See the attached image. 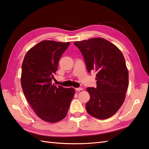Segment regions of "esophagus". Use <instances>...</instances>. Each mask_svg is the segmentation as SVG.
I'll use <instances>...</instances> for the list:
<instances>
[{
	"label": "esophagus",
	"mask_w": 149,
	"mask_h": 149,
	"mask_svg": "<svg viewBox=\"0 0 149 149\" xmlns=\"http://www.w3.org/2000/svg\"><path fill=\"white\" fill-rule=\"evenodd\" d=\"M75 90H76L77 91H79L81 90H83V88H75Z\"/></svg>",
	"instance_id": "obj_1"
}]
</instances>
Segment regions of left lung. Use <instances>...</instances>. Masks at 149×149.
<instances>
[{
	"label": "left lung",
	"mask_w": 149,
	"mask_h": 149,
	"mask_svg": "<svg viewBox=\"0 0 149 149\" xmlns=\"http://www.w3.org/2000/svg\"><path fill=\"white\" fill-rule=\"evenodd\" d=\"M83 54L88 72H97V88H87L90 99L88 113L104 120L118 111L125 100L129 72L123 54L116 45L102 38L74 42Z\"/></svg>",
	"instance_id": "8db88e82"
}]
</instances>
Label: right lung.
<instances>
[{
  "label": "right lung",
  "instance_id": "obj_1",
  "mask_svg": "<svg viewBox=\"0 0 149 149\" xmlns=\"http://www.w3.org/2000/svg\"><path fill=\"white\" fill-rule=\"evenodd\" d=\"M70 42L42 41L31 48L22 65L21 85L36 115L43 121L58 122L67 115L75 95L73 88L56 86L51 81Z\"/></svg>",
  "mask_w": 149,
  "mask_h": 149
}]
</instances>
